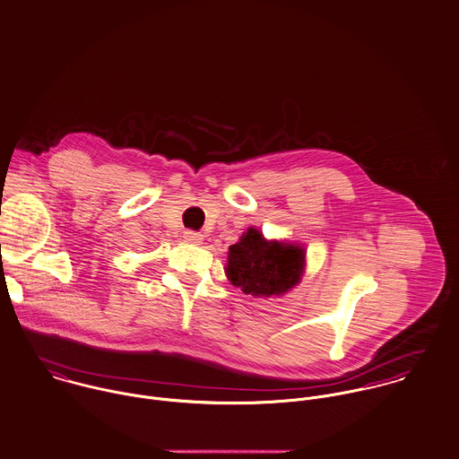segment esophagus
Here are the masks:
<instances>
[{"instance_id": "obj_1", "label": "esophagus", "mask_w": 459, "mask_h": 459, "mask_svg": "<svg viewBox=\"0 0 459 459\" xmlns=\"http://www.w3.org/2000/svg\"><path fill=\"white\" fill-rule=\"evenodd\" d=\"M184 238H186L189 244H197V246L203 242V235L197 233V231H193V230H187V231L184 233Z\"/></svg>"}]
</instances>
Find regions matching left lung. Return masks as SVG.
<instances>
[{
  "mask_svg": "<svg viewBox=\"0 0 459 459\" xmlns=\"http://www.w3.org/2000/svg\"><path fill=\"white\" fill-rule=\"evenodd\" d=\"M306 266V249L297 244L266 240L249 228L230 246L226 275L233 286L253 297H279L299 284Z\"/></svg>",
  "mask_w": 459,
  "mask_h": 459,
  "instance_id": "obj_1",
  "label": "left lung"
}]
</instances>
